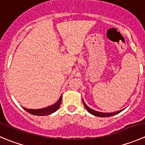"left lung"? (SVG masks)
Listing matches in <instances>:
<instances>
[{
  "label": "left lung",
  "mask_w": 145,
  "mask_h": 145,
  "mask_svg": "<svg viewBox=\"0 0 145 145\" xmlns=\"http://www.w3.org/2000/svg\"><path fill=\"white\" fill-rule=\"evenodd\" d=\"M83 103H84V107L86 108V109L87 110H88V112H89L91 114L93 115V116H98V117H101V118H105V117H110V116H115V115L118 114V113H120V112L122 111L123 110H119V111H117V112H114V113H101V112H98V111H95V110H93V109H91V108H90L89 107L87 106L86 105V103H84V100H83Z\"/></svg>",
  "instance_id": "left-lung-1"
}]
</instances>
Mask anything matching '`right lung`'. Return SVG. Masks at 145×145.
Masks as SVG:
<instances>
[{"label": "right lung", "instance_id": "1", "mask_svg": "<svg viewBox=\"0 0 145 145\" xmlns=\"http://www.w3.org/2000/svg\"><path fill=\"white\" fill-rule=\"evenodd\" d=\"M61 102V95L58 100L56 103L54 105H51V106L47 107V108H42V109H27V108H23L24 110H26L29 113L32 115H35V116H47V115H50L52 113H54L56 110H57L59 107L60 104Z\"/></svg>", "mask_w": 145, "mask_h": 145}]
</instances>
